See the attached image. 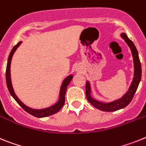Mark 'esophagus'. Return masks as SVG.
I'll list each match as a JSON object with an SVG mask.
<instances>
[{
  "label": "esophagus",
  "mask_w": 146,
  "mask_h": 146,
  "mask_svg": "<svg viewBox=\"0 0 146 146\" xmlns=\"http://www.w3.org/2000/svg\"><path fill=\"white\" fill-rule=\"evenodd\" d=\"M76 71L81 72V71H82V69L80 68V66H77L76 68Z\"/></svg>",
  "instance_id": "1"
}]
</instances>
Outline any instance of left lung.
<instances>
[{
	"instance_id": "left-lung-1",
	"label": "left lung",
	"mask_w": 146,
	"mask_h": 146,
	"mask_svg": "<svg viewBox=\"0 0 146 146\" xmlns=\"http://www.w3.org/2000/svg\"><path fill=\"white\" fill-rule=\"evenodd\" d=\"M120 36L125 40L126 44L129 45V48L131 51V54H132L134 68V77H133V80L127 92L119 99L115 100V101H111V102H108V103H104V102H101V101L94 99L91 96L90 84L89 82H86V96H87V100L92 106H94L96 108L98 109L101 111H114L126 107L132 100L134 93L136 92L138 85H139L140 80H141V64H140V59H139L138 52L136 47H135L134 43L132 42V41L131 40H129V37L125 33H122L120 35Z\"/></svg>"
}]
</instances>
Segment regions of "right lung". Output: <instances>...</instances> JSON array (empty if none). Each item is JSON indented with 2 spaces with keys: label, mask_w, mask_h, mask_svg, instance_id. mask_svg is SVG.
Segmentation results:
<instances>
[{
  "label": "right lung",
  "mask_w": 146,
  "mask_h": 146,
  "mask_svg": "<svg viewBox=\"0 0 146 146\" xmlns=\"http://www.w3.org/2000/svg\"><path fill=\"white\" fill-rule=\"evenodd\" d=\"M22 43V41L19 42L17 45H15L12 48V51L10 52L9 56L8 58V62H7V65H6V84H7V87L9 91L10 94L12 97L14 98V99L17 101V104L20 105L23 109L26 111H27L28 113L30 115L35 116L36 117H45L50 116V115H54V114L56 113L61 108L64 106V101H65V92L67 90V87L68 85L70 84V82H71L72 78H73V75H70L68 77H66L63 81L62 85H61L60 92H59V101L54 104L53 106H49L45 109H42V110H35V109L30 108L26 105L24 104L22 101L19 99L16 94L15 93V91L13 90V87L12 84V80H11V73H10V67H11V62H12V56L15 54V50H17V48L20 46V45Z\"/></svg>",
  "instance_id": "obj_1"
}]
</instances>
